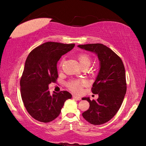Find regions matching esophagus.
<instances>
[{"label":"esophagus","mask_w":146,"mask_h":146,"mask_svg":"<svg viewBox=\"0 0 146 146\" xmlns=\"http://www.w3.org/2000/svg\"><path fill=\"white\" fill-rule=\"evenodd\" d=\"M73 98L77 100H81V97L77 96H73Z\"/></svg>","instance_id":"obj_1"}]
</instances>
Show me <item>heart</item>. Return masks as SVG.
<instances>
[{"label": "heart", "instance_id": "obj_1", "mask_svg": "<svg viewBox=\"0 0 146 146\" xmlns=\"http://www.w3.org/2000/svg\"><path fill=\"white\" fill-rule=\"evenodd\" d=\"M78 59L79 62L82 66V67L84 66H90V65L91 64L92 62V59L90 57L89 55L86 54H81L78 56ZM64 62V58H62L61 60V61L60 62L59 64V67L60 68H61ZM87 82L85 80H72L69 81L67 83V87L74 92H80L81 91L82 88L84 86L86 85Z\"/></svg>", "mask_w": 146, "mask_h": 146}]
</instances>
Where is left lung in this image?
I'll return each mask as SVG.
<instances>
[{"mask_svg": "<svg viewBox=\"0 0 146 146\" xmlns=\"http://www.w3.org/2000/svg\"><path fill=\"white\" fill-rule=\"evenodd\" d=\"M78 46L95 53L100 61L99 72L92 88L98 98L90 100L88 97L83 98L89 102L90 108L82 116L93 125L103 124L116 114L123 102L127 89L124 66L120 58L102 44Z\"/></svg>", "mask_w": 146, "mask_h": 146, "instance_id": "left-lung-1", "label": "left lung"}]
</instances>
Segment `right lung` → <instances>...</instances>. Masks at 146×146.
<instances>
[{
	"label": "right lung",
	"instance_id": "obj_1",
	"mask_svg": "<svg viewBox=\"0 0 146 146\" xmlns=\"http://www.w3.org/2000/svg\"><path fill=\"white\" fill-rule=\"evenodd\" d=\"M74 46L48 42L33 50L26 60L20 82L21 97L28 112L38 121L54 120L60 113L65 101L72 98L67 91L50 94L48 85L58 77V61Z\"/></svg>",
	"mask_w": 146,
	"mask_h": 146
}]
</instances>
